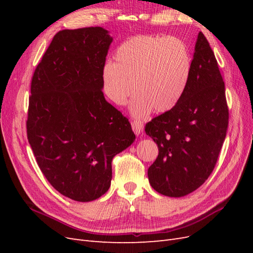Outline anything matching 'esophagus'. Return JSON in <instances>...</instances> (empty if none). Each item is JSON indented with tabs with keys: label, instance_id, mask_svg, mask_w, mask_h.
<instances>
[{
	"label": "esophagus",
	"instance_id": "34e87169",
	"mask_svg": "<svg viewBox=\"0 0 253 253\" xmlns=\"http://www.w3.org/2000/svg\"><path fill=\"white\" fill-rule=\"evenodd\" d=\"M132 128L136 135H139L143 132V124L140 120H134L132 122Z\"/></svg>",
	"mask_w": 253,
	"mask_h": 253
}]
</instances>
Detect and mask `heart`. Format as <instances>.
Segmentation results:
<instances>
[{
  "label": "heart",
  "mask_w": 253,
  "mask_h": 253,
  "mask_svg": "<svg viewBox=\"0 0 253 253\" xmlns=\"http://www.w3.org/2000/svg\"><path fill=\"white\" fill-rule=\"evenodd\" d=\"M191 65L188 45L179 38L134 36L119 45L115 63L104 65L103 90L117 105H125L133 90L136 96L132 112L138 117L145 116L152 109L164 113L179 101Z\"/></svg>",
  "instance_id": "heart-1"
}]
</instances>
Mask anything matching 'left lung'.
I'll list each match as a JSON object with an SVG mask.
<instances>
[{
	"instance_id": "obj_1",
	"label": "left lung",
	"mask_w": 253,
	"mask_h": 253,
	"mask_svg": "<svg viewBox=\"0 0 253 253\" xmlns=\"http://www.w3.org/2000/svg\"><path fill=\"white\" fill-rule=\"evenodd\" d=\"M229 122L225 83L204 34H198L185 91L173 108L145 125L158 156L148 170L158 193L180 197L193 192L214 170Z\"/></svg>"
}]
</instances>
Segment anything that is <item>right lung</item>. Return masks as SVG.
<instances>
[{
    "mask_svg": "<svg viewBox=\"0 0 253 253\" xmlns=\"http://www.w3.org/2000/svg\"><path fill=\"white\" fill-rule=\"evenodd\" d=\"M112 41L102 27L60 30L30 86L26 129L37 164L58 192L77 202L109 190L114 156L135 140L128 119L103 96Z\"/></svg>",
    "mask_w": 253,
    "mask_h": 253,
    "instance_id": "right-lung-1",
    "label": "right lung"
}]
</instances>
